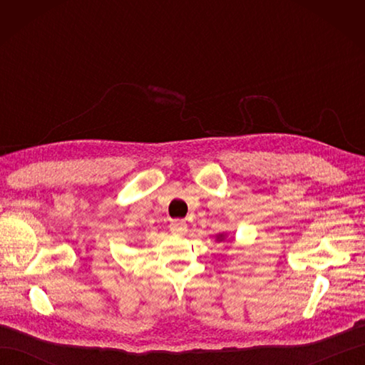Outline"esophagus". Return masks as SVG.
Here are the masks:
<instances>
[{
	"label": "esophagus",
	"mask_w": 365,
	"mask_h": 365,
	"mask_svg": "<svg viewBox=\"0 0 365 365\" xmlns=\"http://www.w3.org/2000/svg\"><path fill=\"white\" fill-rule=\"evenodd\" d=\"M170 232L177 235H182L187 232V224H185L183 221H173L170 222Z\"/></svg>",
	"instance_id": "1"
}]
</instances>
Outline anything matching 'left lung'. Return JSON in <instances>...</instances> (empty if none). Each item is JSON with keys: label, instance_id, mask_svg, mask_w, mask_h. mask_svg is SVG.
<instances>
[{"label": "left lung", "instance_id": "1", "mask_svg": "<svg viewBox=\"0 0 365 365\" xmlns=\"http://www.w3.org/2000/svg\"><path fill=\"white\" fill-rule=\"evenodd\" d=\"M216 240H218V242H221V240H224V235H222V234L218 235V238H216Z\"/></svg>", "mask_w": 365, "mask_h": 365}]
</instances>
